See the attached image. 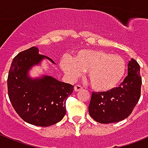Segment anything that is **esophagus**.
<instances>
[{"mask_svg": "<svg viewBox=\"0 0 148 148\" xmlns=\"http://www.w3.org/2000/svg\"><path fill=\"white\" fill-rule=\"evenodd\" d=\"M82 89H83V88H82L81 86H80V85L74 86V90H75V91H80V90H82Z\"/></svg>", "mask_w": 148, "mask_h": 148, "instance_id": "1", "label": "esophagus"}]
</instances>
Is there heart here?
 <instances>
[{
	"label": "heart",
	"instance_id": "obj_1",
	"mask_svg": "<svg viewBox=\"0 0 148 148\" xmlns=\"http://www.w3.org/2000/svg\"><path fill=\"white\" fill-rule=\"evenodd\" d=\"M60 66L71 79L88 72L90 86L97 91H108L117 87L126 71V63L122 57L97 49L80 50L73 58L64 57Z\"/></svg>",
	"mask_w": 148,
	"mask_h": 148
}]
</instances>
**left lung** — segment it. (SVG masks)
I'll use <instances>...</instances> for the list:
<instances>
[{
    "mask_svg": "<svg viewBox=\"0 0 148 148\" xmlns=\"http://www.w3.org/2000/svg\"><path fill=\"white\" fill-rule=\"evenodd\" d=\"M140 65L134 59L127 64V76L117 88L103 92H93L89 114L101 124L119 122L131 114L140 97Z\"/></svg>",
    "mask_w": 148,
    "mask_h": 148,
    "instance_id": "left-lung-1",
    "label": "left lung"
}]
</instances>
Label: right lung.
Masks as SVG:
<instances>
[{
  "instance_id": "1",
  "label": "right lung",
  "mask_w": 148,
  "mask_h": 148,
  "mask_svg": "<svg viewBox=\"0 0 148 148\" xmlns=\"http://www.w3.org/2000/svg\"><path fill=\"white\" fill-rule=\"evenodd\" d=\"M51 58L39 53L32 47L19 53L11 63L8 77V96L17 114L29 124L48 127L60 121L66 114V100L74 86L51 76L32 78L29 72Z\"/></svg>"
}]
</instances>
